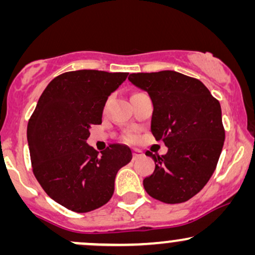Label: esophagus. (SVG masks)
I'll return each mask as SVG.
<instances>
[{
  "mask_svg": "<svg viewBox=\"0 0 255 255\" xmlns=\"http://www.w3.org/2000/svg\"><path fill=\"white\" fill-rule=\"evenodd\" d=\"M144 156V153H142V151H140V150H133V159H137V158H140V157H142Z\"/></svg>",
  "mask_w": 255,
  "mask_h": 255,
  "instance_id": "1",
  "label": "esophagus"
}]
</instances>
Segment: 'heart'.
<instances>
[{
    "label": "heart",
    "instance_id": "obj_1",
    "mask_svg": "<svg viewBox=\"0 0 255 255\" xmlns=\"http://www.w3.org/2000/svg\"><path fill=\"white\" fill-rule=\"evenodd\" d=\"M126 140L129 142H135L136 141V135L133 133H129L127 136H126Z\"/></svg>",
    "mask_w": 255,
    "mask_h": 255
}]
</instances>
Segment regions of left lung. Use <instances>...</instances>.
<instances>
[{"label":"left lung","mask_w":255,"mask_h":255,"mask_svg":"<svg viewBox=\"0 0 255 255\" xmlns=\"http://www.w3.org/2000/svg\"><path fill=\"white\" fill-rule=\"evenodd\" d=\"M128 80L151 97V131L168 147L162 156L146 152L156 168L145 191L165 204L184 203L217 166L225 139L221 104L200 80L174 71L133 73Z\"/></svg>","instance_id":"obj_1"}]
</instances>
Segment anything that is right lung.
I'll use <instances>...</instances> for the list:
<instances>
[{
    "instance_id": "obj_1",
    "label": "right lung",
    "mask_w": 255,
    "mask_h": 255,
    "mask_svg": "<svg viewBox=\"0 0 255 255\" xmlns=\"http://www.w3.org/2000/svg\"><path fill=\"white\" fill-rule=\"evenodd\" d=\"M127 75L93 69L63 73L46 86L28 121L34 176L66 209L84 213L107 204L116 174L130 162L128 146L111 144L99 154L86 142L91 126L102 124L108 97Z\"/></svg>"
}]
</instances>
